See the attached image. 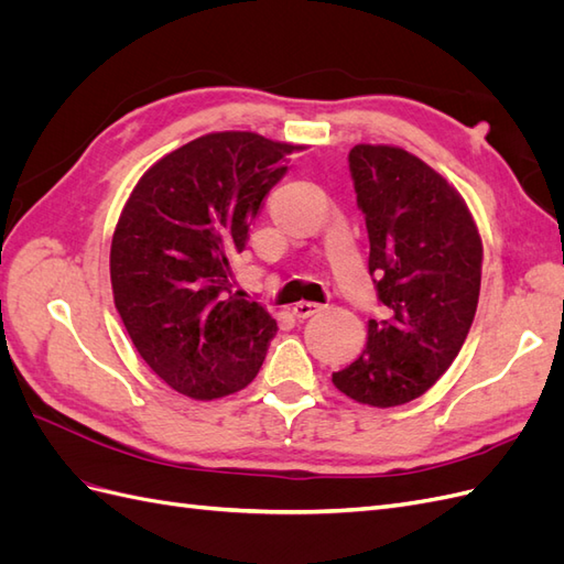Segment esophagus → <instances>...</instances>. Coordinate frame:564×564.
<instances>
[{"label":"esophagus","mask_w":564,"mask_h":564,"mask_svg":"<svg viewBox=\"0 0 564 564\" xmlns=\"http://www.w3.org/2000/svg\"><path fill=\"white\" fill-rule=\"evenodd\" d=\"M319 308H322L319 303H313V301H299V303H294L292 313H294V317H299V319H305V317H311L313 313H317Z\"/></svg>","instance_id":"1"}]
</instances>
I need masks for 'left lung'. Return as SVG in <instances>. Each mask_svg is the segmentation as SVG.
I'll return each mask as SVG.
<instances>
[{"instance_id":"obj_1","label":"left lung","mask_w":564,"mask_h":564,"mask_svg":"<svg viewBox=\"0 0 564 564\" xmlns=\"http://www.w3.org/2000/svg\"><path fill=\"white\" fill-rule=\"evenodd\" d=\"M348 160L390 317L367 322L365 350L332 383L386 409L421 398L456 360L480 299L482 237L456 187L412 152L360 143Z\"/></svg>"}]
</instances>
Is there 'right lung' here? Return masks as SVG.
I'll return each mask as SVG.
<instances>
[{"label":"right lung","mask_w":564,"mask_h":564,"mask_svg":"<svg viewBox=\"0 0 564 564\" xmlns=\"http://www.w3.org/2000/svg\"><path fill=\"white\" fill-rule=\"evenodd\" d=\"M308 145L214 131L169 152L133 185L112 232L115 308L145 365L191 400H216L259 373L278 322L230 294V259Z\"/></svg>","instance_id":"right-lung-1"}]
</instances>
